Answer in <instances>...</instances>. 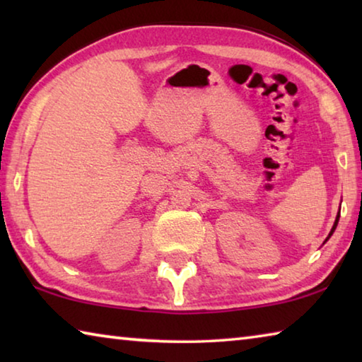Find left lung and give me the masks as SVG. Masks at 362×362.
<instances>
[{"label":"left lung","instance_id":"8db88e82","mask_svg":"<svg viewBox=\"0 0 362 362\" xmlns=\"http://www.w3.org/2000/svg\"><path fill=\"white\" fill-rule=\"evenodd\" d=\"M339 218H340V211H339V214H337V218H335V222H334V226H332V230H330V233H329V236H327V240L330 236H332V233L335 231V228H337V223H339ZM326 240V241H327Z\"/></svg>","mask_w":362,"mask_h":362}]
</instances>
